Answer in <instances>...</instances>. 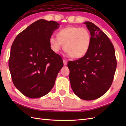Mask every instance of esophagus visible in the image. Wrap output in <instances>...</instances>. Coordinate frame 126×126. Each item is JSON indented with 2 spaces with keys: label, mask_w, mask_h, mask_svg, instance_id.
Here are the masks:
<instances>
[{
  "label": "esophagus",
  "mask_w": 126,
  "mask_h": 126,
  "mask_svg": "<svg viewBox=\"0 0 126 126\" xmlns=\"http://www.w3.org/2000/svg\"><path fill=\"white\" fill-rule=\"evenodd\" d=\"M63 61L64 65H66V64H67V63H68V62H67V61L65 60H64V59H63Z\"/></svg>",
  "instance_id": "esophagus-1"
}]
</instances>
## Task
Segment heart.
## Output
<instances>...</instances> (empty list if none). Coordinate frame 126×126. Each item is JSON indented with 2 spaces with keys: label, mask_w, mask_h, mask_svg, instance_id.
<instances>
[{
  "label": "heart",
  "mask_w": 126,
  "mask_h": 126,
  "mask_svg": "<svg viewBox=\"0 0 126 126\" xmlns=\"http://www.w3.org/2000/svg\"><path fill=\"white\" fill-rule=\"evenodd\" d=\"M92 37L85 28L69 26L62 29L58 36L52 34L49 38L50 47L58 53L64 44V50L74 59H79L87 54L91 45Z\"/></svg>",
  "instance_id": "b5f03b06"
}]
</instances>
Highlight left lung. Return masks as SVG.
Instances as JSON below:
<instances>
[{
    "mask_svg": "<svg viewBox=\"0 0 126 126\" xmlns=\"http://www.w3.org/2000/svg\"><path fill=\"white\" fill-rule=\"evenodd\" d=\"M92 41L87 53L74 61H69V79L74 93L83 100H95L109 89L115 73L117 62L110 39L100 28L84 22Z\"/></svg>",
    "mask_w": 126,
    "mask_h": 126,
    "instance_id": "left-lung-1",
    "label": "left lung"
}]
</instances>
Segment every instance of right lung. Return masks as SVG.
<instances>
[{
	"label": "right lung",
	"instance_id": "1",
	"mask_svg": "<svg viewBox=\"0 0 126 126\" xmlns=\"http://www.w3.org/2000/svg\"><path fill=\"white\" fill-rule=\"evenodd\" d=\"M60 24L39 19L19 33L11 48L9 66L15 86L29 98L42 97L54 86L63 66L50 47L49 38Z\"/></svg>",
	"mask_w": 126,
	"mask_h": 126
}]
</instances>
